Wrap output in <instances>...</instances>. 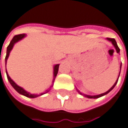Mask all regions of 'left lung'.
<instances>
[{
  "mask_svg": "<svg viewBox=\"0 0 128 128\" xmlns=\"http://www.w3.org/2000/svg\"><path fill=\"white\" fill-rule=\"evenodd\" d=\"M107 39L108 40V41H110V42H112V44H113V46H114V48H115V49H116V51H117V52L118 53H119L120 52V48L119 47H118V44H117V42H116V41L114 40V38H107ZM121 66H122V63H121V64H120V70H121ZM119 76H120V74H119ZM118 78H119V76H118ZM118 79L116 80V82H115V83L114 84V85L112 86L110 90H109L108 91H107L106 92H104V93H102V94H98V95H88V94H82L81 92H80L81 94H82L83 96H84L85 97H87V98H91V99H97V98H99V97H102V96H104V95H105V94H108L109 92H110L113 88H114V86H115V85H116V84L118 83Z\"/></svg>",
  "mask_w": 128,
  "mask_h": 128,
  "instance_id": "left-lung-1",
  "label": "left lung"
}]
</instances>
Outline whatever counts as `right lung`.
Segmentation results:
<instances>
[{"label": "right lung", "mask_w": 128, "mask_h": 128, "mask_svg": "<svg viewBox=\"0 0 128 128\" xmlns=\"http://www.w3.org/2000/svg\"><path fill=\"white\" fill-rule=\"evenodd\" d=\"M26 36L25 34H18V35H16V36H14V38H13V39L11 40V42H10V44H9V45L8 46V47H7V52H6V58H5V61H6V62H7V59L8 58V56H9V54L10 52V51H11V49L13 48L14 47V44L16 43V42H18L20 40H21L23 38H24ZM58 66H59V64H56V65H54V80H53V82H54V80H55V77H56V76L57 74V73H58ZM6 74H7V78H8V80L9 82L10 83V84L12 85V86L14 87V89L17 91V92H18L19 94H23V95H24L26 97H30V98H34V97H38V96H40V95H42V94H46V93H47L49 90H50V89H48L47 90H46V92H43V93H41L40 94H31V93H29V92H26V90H24L22 87H20V86H18L15 82H14V81L12 80L11 79H10V77L9 76V75L8 74V72H7V71H6ZM52 86H51L52 87ZM50 87V88H51Z\"/></svg>", "instance_id": "add662e5"}]
</instances>
